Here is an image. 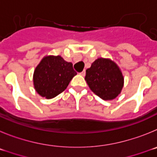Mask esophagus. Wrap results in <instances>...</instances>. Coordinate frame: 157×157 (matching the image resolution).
Instances as JSON below:
<instances>
[{"mask_svg": "<svg viewBox=\"0 0 157 157\" xmlns=\"http://www.w3.org/2000/svg\"><path fill=\"white\" fill-rule=\"evenodd\" d=\"M85 73H86L85 70H83V71H82L81 73H80V75H82V76H85Z\"/></svg>", "mask_w": 157, "mask_h": 157, "instance_id": "34e87169", "label": "esophagus"}]
</instances>
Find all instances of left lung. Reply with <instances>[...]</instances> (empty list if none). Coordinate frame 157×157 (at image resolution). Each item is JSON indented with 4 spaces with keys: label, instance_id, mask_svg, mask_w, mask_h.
Listing matches in <instances>:
<instances>
[{
    "label": "left lung",
    "instance_id": "8db88e82",
    "mask_svg": "<svg viewBox=\"0 0 157 157\" xmlns=\"http://www.w3.org/2000/svg\"><path fill=\"white\" fill-rule=\"evenodd\" d=\"M85 80L91 91L103 100L118 96L124 86V77L118 66L109 59H96L86 70Z\"/></svg>",
    "mask_w": 157,
    "mask_h": 157
}]
</instances>
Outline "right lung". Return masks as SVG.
Wrapping results in <instances>:
<instances>
[{
    "instance_id": "obj_1",
    "label": "right lung",
    "mask_w": 157,
    "mask_h": 157,
    "mask_svg": "<svg viewBox=\"0 0 157 157\" xmlns=\"http://www.w3.org/2000/svg\"><path fill=\"white\" fill-rule=\"evenodd\" d=\"M75 75L71 63L61 56H47L35 69L33 84L38 94L49 99L65 91Z\"/></svg>"
}]
</instances>
